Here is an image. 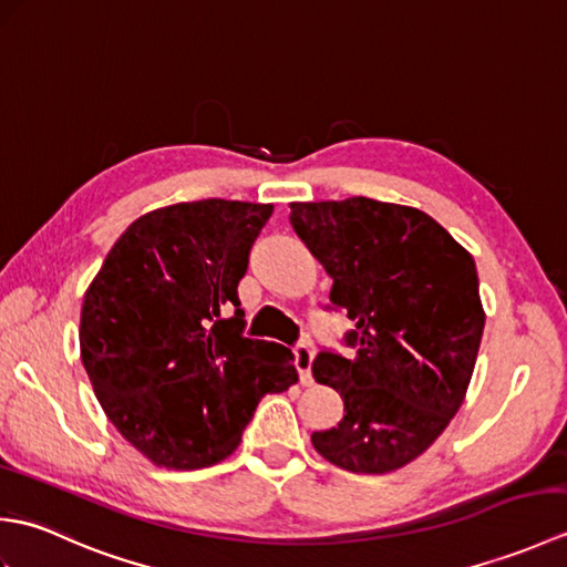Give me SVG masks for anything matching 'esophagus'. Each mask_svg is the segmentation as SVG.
Listing matches in <instances>:
<instances>
[{
	"instance_id": "34e87169",
	"label": "esophagus",
	"mask_w": 567,
	"mask_h": 567,
	"mask_svg": "<svg viewBox=\"0 0 567 567\" xmlns=\"http://www.w3.org/2000/svg\"><path fill=\"white\" fill-rule=\"evenodd\" d=\"M311 360H315V348H311V343H297L295 346V363H297V370H299V380H302V384H311L315 382V378H311Z\"/></svg>"
}]
</instances>
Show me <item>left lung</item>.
I'll return each instance as SVG.
<instances>
[{
	"label": "left lung",
	"instance_id": "8db88e82",
	"mask_svg": "<svg viewBox=\"0 0 567 567\" xmlns=\"http://www.w3.org/2000/svg\"><path fill=\"white\" fill-rule=\"evenodd\" d=\"M290 224L333 280L353 353L323 348L315 380L343 400L339 426L311 433L329 463L382 475L412 463L461 409L485 311L475 260L429 214L351 197L295 202Z\"/></svg>",
	"mask_w": 567,
	"mask_h": 567
}]
</instances>
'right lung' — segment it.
Listing matches in <instances>:
<instances>
[{
  "mask_svg": "<svg viewBox=\"0 0 567 567\" xmlns=\"http://www.w3.org/2000/svg\"><path fill=\"white\" fill-rule=\"evenodd\" d=\"M272 204L199 199L131 224L84 295L82 365L116 431L155 465L236 451L265 394L299 380L290 348L244 336L238 280Z\"/></svg>",
  "mask_w": 567,
  "mask_h": 567,
  "instance_id": "add662e5",
  "label": "right lung"
}]
</instances>
